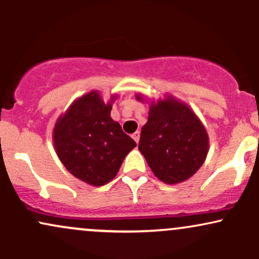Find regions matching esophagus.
Masks as SVG:
<instances>
[{
  "instance_id": "1",
  "label": "esophagus",
  "mask_w": 259,
  "mask_h": 259,
  "mask_svg": "<svg viewBox=\"0 0 259 259\" xmlns=\"http://www.w3.org/2000/svg\"><path fill=\"white\" fill-rule=\"evenodd\" d=\"M132 136H133V139L135 140V141H136V144H138V142H139V140H140V132H135V133L133 134Z\"/></svg>"
}]
</instances>
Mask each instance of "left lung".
I'll return each instance as SVG.
<instances>
[{"label": "left lung", "instance_id": "1", "mask_svg": "<svg viewBox=\"0 0 259 259\" xmlns=\"http://www.w3.org/2000/svg\"><path fill=\"white\" fill-rule=\"evenodd\" d=\"M135 97L140 102L146 100L140 94ZM139 150L160 181L175 185L190 179L201 168L209 150V138L195 112L167 95L150 102Z\"/></svg>", "mask_w": 259, "mask_h": 259}]
</instances>
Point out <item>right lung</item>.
<instances>
[{"mask_svg": "<svg viewBox=\"0 0 259 259\" xmlns=\"http://www.w3.org/2000/svg\"><path fill=\"white\" fill-rule=\"evenodd\" d=\"M94 90L76 99L53 127V146L70 174L92 186H102L117 175L136 142L111 118L112 103Z\"/></svg>", "mask_w": 259, "mask_h": 259, "instance_id": "right-lung-1", "label": "right lung"}]
</instances>
